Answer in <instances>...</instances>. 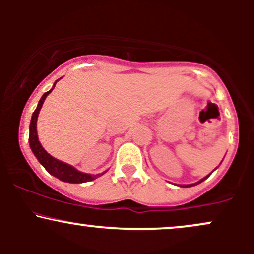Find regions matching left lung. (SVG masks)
<instances>
[{"mask_svg": "<svg viewBox=\"0 0 254 254\" xmlns=\"http://www.w3.org/2000/svg\"><path fill=\"white\" fill-rule=\"evenodd\" d=\"M210 174H211V173H210ZM210 174H209V176H210ZM209 176L204 177V178H203V179H200V180H199V182H198V183H194V184H190V185H183V186H184V188H190V186H194V185H197V184H199V183H202V182H204V180H205V179H206V178H208Z\"/></svg>", "mask_w": 254, "mask_h": 254, "instance_id": "left-lung-1", "label": "left lung"}]
</instances>
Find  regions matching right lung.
I'll list each match as a JSON object with an SVG mask.
<instances>
[{
	"label": "right lung",
	"mask_w": 254,
	"mask_h": 254,
	"mask_svg": "<svg viewBox=\"0 0 254 254\" xmlns=\"http://www.w3.org/2000/svg\"><path fill=\"white\" fill-rule=\"evenodd\" d=\"M58 81V80H57ZM56 82L54 83V87L52 89L55 88L56 86ZM52 89L49 90V92L44 93L43 97L40 98L39 103H38L37 109L34 110L33 115H32V119H31V124H30V137H28V142H30V147L32 151H33L34 156L37 157L38 161L40 162L44 166L46 171L51 174V176L58 178L60 180L65 183H71V184H80V183H87V182H92V180L97 179L98 177L103 176L105 173L101 174H95V176H92V174H87V173H82V172L77 171L76 168L72 167V166L65 164V162L60 161V160L55 159L54 156H51L50 154L48 153L40 144L39 139H38V133H37V119H38V115H39V111L42 109L44 101H45L46 97L52 92Z\"/></svg>",
	"instance_id": "right-lung-1"
}]
</instances>
